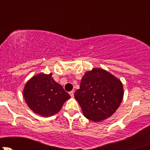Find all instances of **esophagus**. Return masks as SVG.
Segmentation results:
<instances>
[{"label": "esophagus", "mask_w": 150, "mask_h": 150, "mask_svg": "<svg viewBox=\"0 0 150 150\" xmlns=\"http://www.w3.org/2000/svg\"><path fill=\"white\" fill-rule=\"evenodd\" d=\"M69 95L71 96V97H73V96H74V91H72L69 92Z\"/></svg>", "instance_id": "esophagus-1"}]
</instances>
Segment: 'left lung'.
<instances>
[{
  "instance_id": "8db88e82",
  "label": "left lung",
  "mask_w": 150,
  "mask_h": 150,
  "mask_svg": "<svg viewBox=\"0 0 150 150\" xmlns=\"http://www.w3.org/2000/svg\"><path fill=\"white\" fill-rule=\"evenodd\" d=\"M75 98L86 118L99 122L112 115L120 105L123 86L105 69L93 68L85 73Z\"/></svg>"
}]
</instances>
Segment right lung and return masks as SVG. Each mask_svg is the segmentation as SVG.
Instances as JSON below:
<instances>
[{
    "label": "right lung",
    "mask_w": 150,
    "mask_h": 150,
    "mask_svg": "<svg viewBox=\"0 0 150 150\" xmlns=\"http://www.w3.org/2000/svg\"><path fill=\"white\" fill-rule=\"evenodd\" d=\"M52 74L34 75L25 84L23 96L33 112L43 117H50L60 111L70 98L62 86L56 82Z\"/></svg>",
    "instance_id": "right-lung-1"
}]
</instances>
